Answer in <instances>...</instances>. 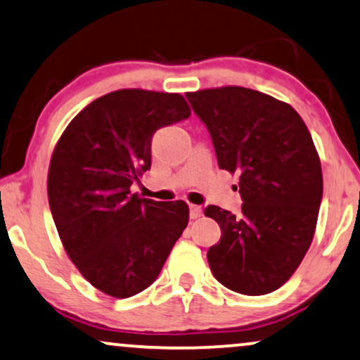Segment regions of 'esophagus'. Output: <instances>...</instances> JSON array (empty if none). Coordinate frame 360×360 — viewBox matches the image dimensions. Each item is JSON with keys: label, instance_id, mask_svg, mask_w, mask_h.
I'll list each match as a JSON object with an SVG mask.
<instances>
[{"label": "esophagus", "instance_id": "esophagus-1", "mask_svg": "<svg viewBox=\"0 0 360 360\" xmlns=\"http://www.w3.org/2000/svg\"><path fill=\"white\" fill-rule=\"evenodd\" d=\"M189 215H191V219H199L200 215H202V209H200L199 205L191 204V207H189Z\"/></svg>", "mask_w": 360, "mask_h": 360}]
</instances>
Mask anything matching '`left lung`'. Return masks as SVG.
<instances>
[{
  "instance_id": "1",
  "label": "left lung",
  "mask_w": 360,
  "mask_h": 360,
  "mask_svg": "<svg viewBox=\"0 0 360 360\" xmlns=\"http://www.w3.org/2000/svg\"><path fill=\"white\" fill-rule=\"evenodd\" d=\"M186 97L212 136L220 169L240 174V214L204 210L222 230L207 252L212 275L237 293H271L314 237L323 171L311 133L291 105L257 90L227 85Z\"/></svg>"
}]
</instances>
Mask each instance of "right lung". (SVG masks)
<instances>
[{
	"instance_id": "obj_1",
	"label": "right lung",
	"mask_w": 360,
	"mask_h": 360,
	"mask_svg": "<svg viewBox=\"0 0 360 360\" xmlns=\"http://www.w3.org/2000/svg\"><path fill=\"white\" fill-rule=\"evenodd\" d=\"M181 94L122 89L94 100L52 153L47 198L67 255L90 285L130 298L160 275L189 222L184 200L131 194L151 167V138L188 118Z\"/></svg>"
}]
</instances>
